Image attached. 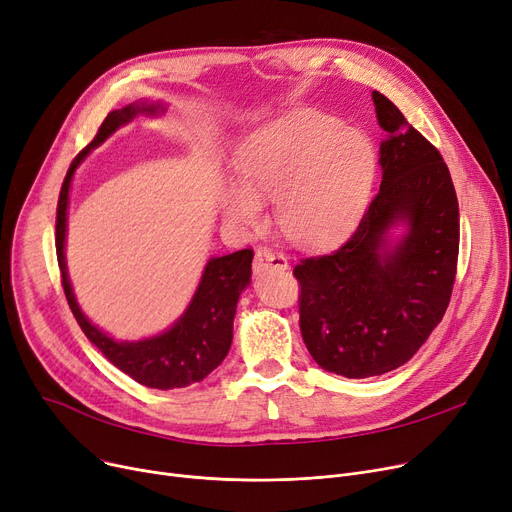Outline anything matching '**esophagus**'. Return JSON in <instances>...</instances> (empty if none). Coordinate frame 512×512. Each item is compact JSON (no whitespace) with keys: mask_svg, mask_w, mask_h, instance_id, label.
Listing matches in <instances>:
<instances>
[{"mask_svg":"<svg viewBox=\"0 0 512 512\" xmlns=\"http://www.w3.org/2000/svg\"><path fill=\"white\" fill-rule=\"evenodd\" d=\"M255 274H265L270 270H286L288 267V261L284 255L276 253V251H270V249H259L255 253Z\"/></svg>","mask_w":512,"mask_h":512,"instance_id":"34e87169","label":"esophagus"}]
</instances>
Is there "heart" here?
I'll list each match as a JSON object with an SVG mask.
<instances>
[{"label": "heart", "instance_id": "heart-1", "mask_svg": "<svg viewBox=\"0 0 512 512\" xmlns=\"http://www.w3.org/2000/svg\"><path fill=\"white\" fill-rule=\"evenodd\" d=\"M238 180L222 184L226 218L240 228L263 222V201L276 203V222L299 247L324 249L344 240L369 205L378 155L344 122L311 110L267 124L240 145Z\"/></svg>", "mask_w": 512, "mask_h": 512}]
</instances>
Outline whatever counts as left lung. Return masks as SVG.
Returning <instances> with one entry per match:
<instances>
[{
	"mask_svg": "<svg viewBox=\"0 0 512 512\" xmlns=\"http://www.w3.org/2000/svg\"><path fill=\"white\" fill-rule=\"evenodd\" d=\"M382 184L355 234L294 267L313 361L348 380L405 365L440 324L459 257V201L438 149L371 93Z\"/></svg>",
	"mask_w": 512,
	"mask_h": 512,
	"instance_id": "1",
	"label": "left lung"
}]
</instances>
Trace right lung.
<instances>
[{
  "label": "right lung",
  "instance_id": "right-lung-1",
  "mask_svg": "<svg viewBox=\"0 0 512 512\" xmlns=\"http://www.w3.org/2000/svg\"><path fill=\"white\" fill-rule=\"evenodd\" d=\"M164 114V101L139 99L128 103L122 110L112 112L103 120L93 143L83 153H78L64 178L58 201L56 249L66 299L85 336L99 348L107 361L130 375L134 382L147 388L172 390L205 380L226 359L232 344L236 305L242 290L251 284L253 251L245 249L207 259L193 299L188 301L182 315L168 330L141 340H116L114 336L97 328L76 301L66 265L68 205L74 172L89 157V153L110 139L120 126H126L139 116L159 118Z\"/></svg>",
  "mask_w": 512,
  "mask_h": 512
}]
</instances>
